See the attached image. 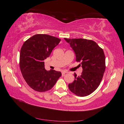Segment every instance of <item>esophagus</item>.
I'll return each mask as SVG.
<instances>
[{
	"label": "esophagus",
	"instance_id": "1",
	"mask_svg": "<svg viewBox=\"0 0 124 124\" xmlns=\"http://www.w3.org/2000/svg\"><path fill=\"white\" fill-rule=\"evenodd\" d=\"M67 72H68L66 71H62V76H64L65 73H67Z\"/></svg>",
	"mask_w": 124,
	"mask_h": 124
}]
</instances>
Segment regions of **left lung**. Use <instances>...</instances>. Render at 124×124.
I'll use <instances>...</instances> for the list:
<instances>
[{
	"label": "left lung",
	"instance_id": "obj_1",
	"mask_svg": "<svg viewBox=\"0 0 124 124\" xmlns=\"http://www.w3.org/2000/svg\"><path fill=\"white\" fill-rule=\"evenodd\" d=\"M65 40L74 51L77 62L83 68L80 76L75 73V79L69 84L70 91L78 96H86L96 90L100 85L106 69L104 52L95 42L82 38Z\"/></svg>",
	"mask_w": 124,
	"mask_h": 124
}]
</instances>
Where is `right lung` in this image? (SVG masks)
I'll return each mask as SVG.
<instances>
[{"mask_svg": "<svg viewBox=\"0 0 124 124\" xmlns=\"http://www.w3.org/2000/svg\"><path fill=\"white\" fill-rule=\"evenodd\" d=\"M61 39L45 34H37L26 40L21 47L20 68L24 79L33 90L39 92L53 88L62 74L45 69L44 60L49 56Z\"/></svg>", "mask_w": 124, "mask_h": 124, "instance_id": "obj_1", "label": "right lung"}]
</instances>
